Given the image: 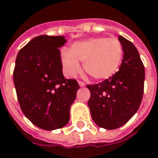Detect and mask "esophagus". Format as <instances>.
<instances>
[{
	"label": "esophagus",
	"instance_id": "obj_1",
	"mask_svg": "<svg viewBox=\"0 0 158 158\" xmlns=\"http://www.w3.org/2000/svg\"><path fill=\"white\" fill-rule=\"evenodd\" d=\"M78 84H79V86H80V87H84V86H85V83L81 81H78Z\"/></svg>",
	"mask_w": 158,
	"mask_h": 158
}]
</instances>
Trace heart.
Wrapping results in <instances>:
<instances>
[{
  "label": "heart",
  "mask_w": 158,
  "mask_h": 158,
  "mask_svg": "<svg viewBox=\"0 0 158 158\" xmlns=\"http://www.w3.org/2000/svg\"><path fill=\"white\" fill-rule=\"evenodd\" d=\"M123 58L121 42L115 38L98 37L77 42L69 52L64 50L61 60L69 77L80 71L79 62L83 63L86 72L95 80H106L117 72Z\"/></svg>",
  "instance_id": "heart-1"
}]
</instances>
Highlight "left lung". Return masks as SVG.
Wrapping results in <instances>:
<instances>
[{"mask_svg": "<svg viewBox=\"0 0 158 158\" xmlns=\"http://www.w3.org/2000/svg\"><path fill=\"white\" fill-rule=\"evenodd\" d=\"M123 59L118 71L102 82L87 85L91 117L98 127L114 130L122 127L139 110L143 94L144 66L137 48L122 36Z\"/></svg>", "mask_w": 158, "mask_h": 158, "instance_id": "obj_1", "label": "left lung"}]
</instances>
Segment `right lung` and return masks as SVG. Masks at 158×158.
<instances>
[{"instance_id":"add662e5","label":"right lung","mask_w":158,"mask_h":158,"mask_svg":"<svg viewBox=\"0 0 158 158\" xmlns=\"http://www.w3.org/2000/svg\"><path fill=\"white\" fill-rule=\"evenodd\" d=\"M64 36L40 35L27 43L17 55L14 69L17 98L23 114L44 130L64 127L79 84L65 79L59 48Z\"/></svg>"}]
</instances>
